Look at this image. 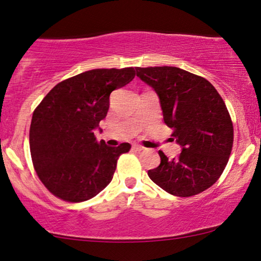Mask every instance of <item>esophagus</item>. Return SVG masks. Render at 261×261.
Returning a JSON list of instances; mask_svg holds the SVG:
<instances>
[{"mask_svg": "<svg viewBox=\"0 0 261 261\" xmlns=\"http://www.w3.org/2000/svg\"><path fill=\"white\" fill-rule=\"evenodd\" d=\"M133 148H134L135 150H137V151H142V150H144V147L140 146V144H134Z\"/></svg>", "mask_w": 261, "mask_h": 261, "instance_id": "obj_1", "label": "esophagus"}]
</instances>
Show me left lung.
<instances>
[{"label":"left lung","mask_w":261,"mask_h":261,"mask_svg":"<svg viewBox=\"0 0 261 261\" xmlns=\"http://www.w3.org/2000/svg\"><path fill=\"white\" fill-rule=\"evenodd\" d=\"M137 77L159 96L164 121L182 147L169 159L159 151L160 165L148 176L174 196L202 193L218 180L229 161L233 127L227 108L207 79L173 66L136 67Z\"/></svg>","instance_id":"left-lung-1"}]
</instances>
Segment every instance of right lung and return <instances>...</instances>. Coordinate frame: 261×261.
I'll list each match as a JSON object with an SVG mask.
<instances>
[{"mask_svg": "<svg viewBox=\"0 0 261 261\" xmlns=\"http://www.w3.org/2000/svg\"><path fill=\"white\" fill-rule=\"evenodd\" d=\"M134 67L96 68L55 85L32 115L30 151L37 176L59 199L82 202L111 183L128 143L110 147L94 131L107 115L110 95L135 78Z\"/></svg>", "mask_w": 261, "mask_h": 261, "instance_id": "obj_1", "label": "right lung"}]
</instances>
